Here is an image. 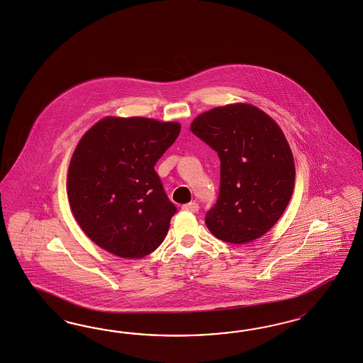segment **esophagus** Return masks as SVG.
Returning a JSON list of instances; mask_svg holds the SVG:
<instances>
[{"mask_svg":"<svg viewBox=\"0 0 363 363\" xmlns=\"http://www.w3.org/2000/svg\"><path fill=\"white\" fill-rule=\"evenodd\" d=\"M183 209L184 211H188V212H197L199 211V204L197 203H188V204H184L183 206Z\"/></svg>","mask_w":363,"mask_h":363,"instance_id":"34e87169","label":"esophagus"}]
</instances>
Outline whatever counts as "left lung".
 Instances as JSON below:
<instances>
[{
  "mask_svg": "<svg viewBox=\"0 0 363 363\" xmlns=\"http://www.w3.org/2000/svg\"><path fill=\"white\" fill-rule=\"evenodd\" d=\"M191 131L218 152L220 191L206 213L213 236L245 244L265 235L288 207L296 168L277 123L250 104L199 115Z\"/></svg>",
  "mask_w": 363,
  "mask_h": 363,
  "instance_id": "obj_1",
  "label": "left lung"
}]
</instances>
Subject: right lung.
Wrapping results in <instances>:
<instances>
[{"instance_id":"obj_1","label":"right lung","mask_w":363,"mask_h":363,"mask_svg":"<svg viewBox=\"0 0 363 363\" xmlns=\"http://www.w3.org/2000/svg\"><path fill=\"white\" fill-rule=\"evenodd\" d=\"M179 134L175 122L134 116L104 118L83 135L69 167L67 196L96 245L142 259L163 242L177 209L154 167Z\"/></svg>"}]
</instances>
